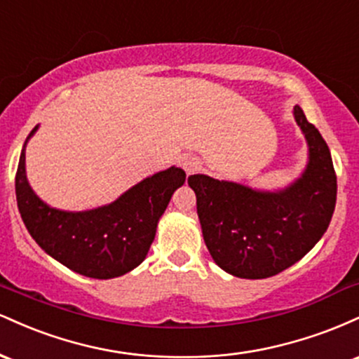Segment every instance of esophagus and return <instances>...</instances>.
<instances>
[{
	"mask_svg": "<svg viewBox=\"0 0 359 359\" xmlns=\"http://www.w3.org/2000/svg\"><path fill=\"white\" fill-rule=\"evenodd\" d=\"M180 167L184 168L185 174L191 175V174H196V172L201 170V167H203V162H201L197 156L187 155V156H184L182 160H180Z\"/></svg>",
	"mask_w": 359,
	"mask_h": 359,
	"instance_id": "obj_1",
	"label": "esophagus"
}]
</instances>
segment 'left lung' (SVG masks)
Returning a JSON list of instances; mask_svg holds the SVG:
<instances>
[{
    "mask_svg": "<svg viewBox=\"0 0 359 359\" xmlns=\"http://www.w3.org/2000/svg\"><path fill=\"white\" fill-rule=\"evenodd\" d=\"M294 118L309 160L299 179L278 191H259L204 174L189 177L204 243L216 265L240 278H269L316 246L331 222L337 180L331 151L299 104Z\"/></svg>",
    "mask_w": 359,
    "mask_h": 359,
    "instance_id": "obj_1",
    "label": "left lung"
}]
</instances>
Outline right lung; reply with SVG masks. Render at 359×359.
I'll list each match as a JSON object with an SVG mask.
<instances>
[{"label": "right lung", "instance_id": "1", "mask_svg": "<svg viewBox=\"0 0 359 359\" xmlns=\"http://www.w3.org/2000/svg\"><path fill=\"white\" fill-rule=\"evenodd\" d=\"M20 155L15 191L18 211L36 245L53 259L84 277H121L147 258L156 226L172 194L182 187L185 172L179 167L156 172L123 192L113 203L89 211H62L43 203L30 187Z\"/></svg>", "mask_w": 359, "mask_h": 359}]
</instances>
